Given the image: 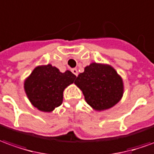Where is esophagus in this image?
Returning a JSON list of instances; mask_svg holds the SVG:
<instances>
[{
    "instance_id": "1",
    "label": "esophagus",
    "mask_w": 154,
    "mask_h": 154,
    "mask_svg": "<svg viewBox=\"0 0 154 154\" xmlns=\"http://www.w3.org/2000/svg\"><path fill=\"white\" fill-rule=\"evenodd\" d=\"M72 73H73L75 76H77V75H78V71H77V69H76V68H74V69L72 70Z\"/></svg>"
}]
</instances>
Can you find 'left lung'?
<instances>
[{"label": "left lung", "instance_id": "obj_1", "mask_svg": "<svg viewBox=\"0 0 154 154\" xmlns=\"http://www.w3.org/2000/svg\"><path fill=\"white\" fill-rule=\"evenodd\" d=\"M82 90L88 105L96 111L115 106L123 95V82L116 70L107 64L92 62L74 82Z\"/></svg>", "mask_w": 154, "mask_h": 154}]
</instances>
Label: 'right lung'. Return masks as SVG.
Returning <instances> with one entry per match:
<instances>
[{"instance_id": "1", "label": "right lung", "mask_w": 154, "mask_h": 154, "mask_svg": "<svg viewBox=\"0 0 154 154\" xmlns=\"http://www.w3.org/2000/svg\"><path fill=\"white\" fill-rule=\"evenodd\" d=\"M76 76L72 72H61L51 64L36 66L24 82L29 101L38 110L51 112L63 100V91L73 83Z\"/></svg>"}]
</instances>
